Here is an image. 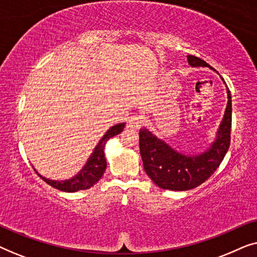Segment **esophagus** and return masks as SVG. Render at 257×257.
Instances as JSON below:
<instances>
[{"label":"esophagus","instance_id":"34e87169","mask_svg":"<svg viewBox=\"0 0 257 257\" xmlns=\"http://www.w3.org/2000/svg\"><path fill=\"white\" fill-rule=\"evenodd\" d=\"M143 125V118L138 114L131 115L128 119V126L132 128H140V126Z\"/></svg>","mask_w":257,"mask_h":257}]
</instances>
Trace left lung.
Here are the masks:
<instances>
[{
  "label": "left lung",
  "mask_w": 257,
  "mask_h": 257,
  "mask_svg": "<svg viewBox=\"0 0 257 257\" xmlns=\"http://www.w3.org/2000/svg\"><path fill=\"white\" fill-rule=\"evenodd\" d=\"M187 61L189 65L194 68L207 66L214 70L195 56H187ZM227 107L217 130L216 138L205 152L195 156H185L172 149L167 143L158 138L147 128H140L139 149L144 170L157 186L170 191H188L205 182L220 166L230 145L231 97L229 89H227Z\"/></svg>",
  "instance_id": "8db88e82"
}]
</instances>
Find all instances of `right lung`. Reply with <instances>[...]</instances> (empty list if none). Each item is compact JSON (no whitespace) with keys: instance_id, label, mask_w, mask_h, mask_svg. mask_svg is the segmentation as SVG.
<instances>
[{"instance_id":"1","label":"right lung","mask_w":257,"mask_h":257,"mask_svg":"<svg viewBox=\"0 0 257 257\" xmlns=\"http://www.w3.org/2000/svg\"><path fill=\"white\" fill-rule=\"evenodd\" d=\"M124 127L125 122H120V124H117L108 128V131L105 133L103 138L99 140V143L97 144L96 147H94L93 152L90 156L85 166H84L82 168V171L73 178L68 179V180L57 181L42 177V175L38 174L37 172L36 173L40 175L48 185H50L51 187L59 189V191L63 192L73 193L92 187L94 184H97V182L99 181V179L103 177L104 172L106 170V159H105L104 154L105 144H106L107 140L112 138V137L117 136L120 132H122Z\"/></svg>"}]
</instances>
